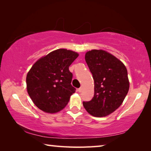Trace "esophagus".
<instances>
[{"label":"esophagus","mask_w":151,"mask_h":151,"mask_svg":"<svg viewBox=\"0 0 151 151\" xmlns=\"http://www.w3.org/2000/svg\"><path fill=\"white\" fill-rule=\"evenodd\" d=\"M83 87H82V86H81V87H80V88H79L78 89V92H79V93H81V92H82V91H83Z\"/></svg>","instance_id":"34e87169"}]
</instances>
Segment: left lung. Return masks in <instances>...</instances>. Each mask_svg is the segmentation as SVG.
<instances>
[{
    "mask_svg": "<svg viewBox=\"0 0 151 151\" xmlns=\"http://www.w3.org/2000/svg\"><path fill=\"white\" fill-rule=\"evenodd\" d=\"M85 60L93 75L94 97L83 102L91 115H109L121 105L129 90V81L125 65L111 53L103 50H91L85 54Z\"/></svg>",
    "mask_w": 151,
    "mask_h": 151,
    "instance_id": "1",
    "label": "left lung"
}]
</instances>
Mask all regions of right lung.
Here are the masks:
<instances>
[{"label": "right lung", "mask_w": 151, "mask_h": 151, "mask_svg": "<svg viewBox=\"0 0 151 151\" xmlns=\"http://www.w3.org/2000/svg\"><path fill=\"white\" fill-rule=\"evenodd\" d=\"M78 54L60 48L39 58L27 75L29 95L38 108L47 113H57L68 104L75 93L71 85L73 74L68 68Z\"/></svg>", "instance_id": "add662e5"}]
</instances>
